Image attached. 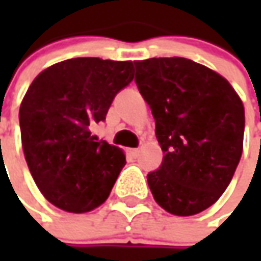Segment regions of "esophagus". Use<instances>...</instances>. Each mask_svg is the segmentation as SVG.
I'll return each mask as SVG.
<instances>
[{
  "label": "esophagus",
  "mask_w": 261,
  "mask_h": 261,
  "mask_svg": "<svg viewBox=\"0 0 261 261\" xmlns=\"http://www.w3.org/2000/svg\"><path fill=\"white\" fill-rule=\"evenodd\" d=\"M139 152H141V151H139L138 148H132V149H129V154H130L132 156H138L139 155Z\"/></svg>",
  "instance_id": "34e87169"
}]
</instances>
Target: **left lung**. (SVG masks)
Returning <instances> with one entry per match:
<instances>
[{
	"label": "left lung",
	"instance_id": "1",
	"mask_svg": "<svg viewBox=\"0 0 261 261\" xmlns=\"http://www.w3.org/2000/svg\"><path fill=\"white\" fill-rule=\"evenodd\" d=\"M135 66L164 151L148 186L168 214H200L225 192L240 163L243 101L224 76L186 58H151Z\"/></svg>",
	"mask_w": 261,
	"mask_h": 261
}]
</instances>
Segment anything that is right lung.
Returning a JSON list of instances; mask_svg holds the SVG:
<instances>
[{
	"instance_id": "obj_1",
	"label": "right lung",
	"mask_w": 261,
	"mask_h": 261,
	"mask_svg": "<svg viewBox=\"0 0 261 261\" xmlns=\"http://www.w3.org/2000/svg\"><path fill=\"white\" fill-rule=\"evenodd\" d=\"M132 80V61L74 58L30 84L18 113L21 145L36 186L54 206L86 214L107 200L126 156L94 141L91 127Z\"/></svg>"
}]
</instances>
